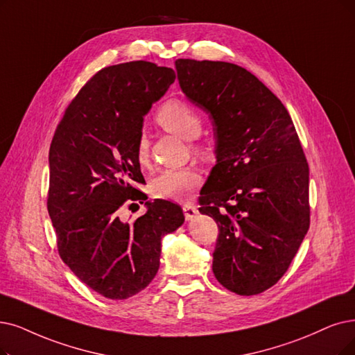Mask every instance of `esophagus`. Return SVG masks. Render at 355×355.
<instances>
[{
    "instance_id": "esophagus-1",
    "label": "esophagus",
    "mask_w": 355,
    "mask_h": 355,
    "mask_svg": "<svg viewBox=\"0 0 355 355\" xmlns=\"http://www.w3.org/2000/svg\"><path fill=\"white\" fill-rule=\"evenodd\" d=\"M183 212H185L187 220H192L198 214V209L192 204H185L183 205Z\"/></svg>"
}]
</instances>
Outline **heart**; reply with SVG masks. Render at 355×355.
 <instances>
[{"instance_id": "obj_1", "label": "heart", "mask_w": 355, "mask_h": 355, "mask_svg": "<svg viewBox=\"0 0 355 355\" xmlns=\"http://www.w3.org/2000/svg\"><path fill=\"white\" fill-rule=\"evenodd\" d=\"M155 119L168 132L176 134L185 139H193L201 134L202 123L198 113L185 102L168 101L160 106L155 113ZM150 143L146 134H141L137 141V159L141 164L148 162ZM201 173L193 167L167 168L154 178L151 192L155 198L166 201H185L191 192L200 185Z\"/></svg>"}]
</instances>
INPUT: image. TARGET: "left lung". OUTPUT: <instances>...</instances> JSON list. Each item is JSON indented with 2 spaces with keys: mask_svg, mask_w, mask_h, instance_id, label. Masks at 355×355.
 <instances>
[{
  "mask_svg": "<svg viewBox=\"0 0 355 355\" xmlns=\"http://www.w3.org/2000/svg\"><path fill=\"white\" fill-rule=\"evenodd\" d=\"M182 92L208 113L217 163L200 212L216 220L212 272L240 295L277 284L310 224L309 164L288 110L248 69L178 60Z\"/></svg>",
  "mask_w": 355,
  "mask_h": 355,
  "instance_id": "obj_1",
  "label": "left lung"
}]
</instances>
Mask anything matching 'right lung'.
<instances>
[{
  "label": "right lung",
  "mask_w": 355,
  "mask_h": 355,
  "mask_svg": "<svg viewBox=\"0 0 355 355\" xmlns=\"http://www.w3.org/2000/svg\"><path fill=\"white\" fill-rule=\"evenodd\" d=\"M175 71L147 61L96 73L65 110L49 148L48 212L61 259L84 284L110 300L144 290L160 266L162 237L185 221L178 204L148 201L128 223L122 206L147 200L137 141L144 116Z\"/></svg>",
  "instance_id": "add662e5"
}]
</instances>
